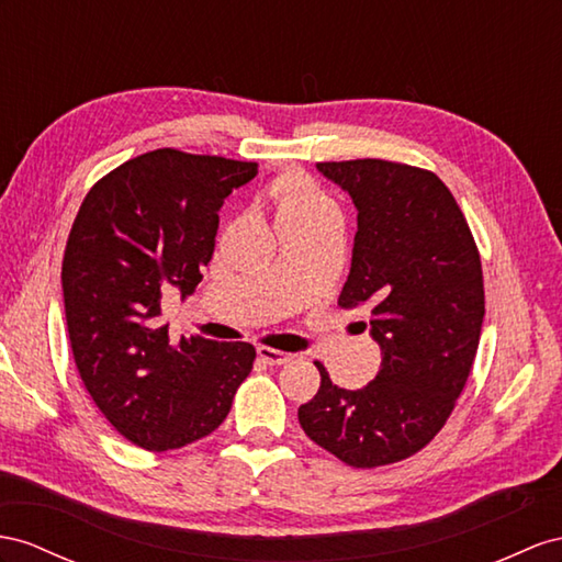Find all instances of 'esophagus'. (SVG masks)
<instances>
[{
	"label": "esophagus",
	"instance_id": "obj_1",
	"mask_svg": "<svg viewBox=\"0 0 562 562\" xmlns=\"http://www.w3.org/2000/svg\"><path fill=\"white\" fill-rule=\"evenodd\" d=\"M258 358H261V361L268 363V366H282V363H290L294 356L286 353V351H280V349L258 347Z\"/></svg>",
	"mask_w": 562,
	"mask_h": 562
}]
</instances>
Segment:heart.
<instances>
[{"label":"heart","mask_w":562,"mask_h":562,"mask_svg":"<svg viewBox=\"0 0 562 562\" xmlns=\"http://www.w3.org/2000/svg\"><path fill=\"white\" fill-rule=\"evenodd\" d=\"M329 209L327 201L313 190L306 180H292L280 201V215L282 213H318Z\"/></svg>","instance_id":"b5f03b06"}]
</instances>
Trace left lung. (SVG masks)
Instances as JSON below:
<instances>
[{
	"label": "left lung",
	"mask_w": 562,
	"mask_h": 562,
	"mask_svg": "<svg viewBox=\"0 0 562 562\" xmlns=\"http://www.w3.org/2000/svg\"><path fill=\"white\" fill-rule=\"evenodd\" d=\"M318 170L358 209L351 272L337 304L370 311L382 363L356 392L315 363L321 390L299 406V423L341 463L392 465L439 435L470 378L484 321L480 251L431 170L382 158L325 161Z\"/></svg>",
	"instance_id": "1"
}]
</instances>
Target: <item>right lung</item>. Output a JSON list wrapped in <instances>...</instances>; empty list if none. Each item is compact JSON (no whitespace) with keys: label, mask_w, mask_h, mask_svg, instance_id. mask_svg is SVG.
Wrapping results in <instances>:
<instances>
[{"label":"right lung","mask_w":562,"mask_h":562,"mask_svg":"<svg viewBox=\"0 0 562 562\" xmlns=\"http://www.w3.org/2000/svg\"><path fill=\"white\" fill-rule=\"evenodd\" d=\"M256 172L254 161L147 151L97 180L70 227L61 284L80 380L142 449H182L218 429L254 368L251 344L172 341L158 315L164 292H194L225 196Z\"/></svg>","instance_id":"right-lung-1"}]
</instances>
